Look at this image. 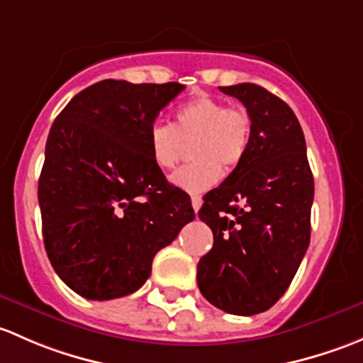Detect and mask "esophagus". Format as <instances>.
Masks as SVG:
<instances>
[{
    "label": "esophagus",
    "instance_id": "1",
    "mask_svg": "<svg viewBox=\"0 0 363 363\" xmlns=\"http://www.w3.org/2000/svg\"><path fill=\"white\" fill-rule=\"evenodd\" d=\"M201 206H203V199H201V196H192V208L196 209V211H199Z\"/></svg>",
    "mask_w": 363,
    "mask_h": 363
}]
</instances>
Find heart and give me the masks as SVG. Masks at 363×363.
<instances>
[{"instance_id":"b5f03b06","label":"heart","mask_w":363,"mask_h":363,"mask_svg":"<svg viewBox=\"0 0 363 363\" xmlns=\"http://www.w3.org/2000/svg\"><path fill=\"white\" fill-rule=\"evenodd\" d=\"M252 117L241 106L199 94L174 111V124L155 122L148 133L152 160L160 169H173L190 145L192 162L174 171L171 182L186 192H204L218 182L222 167L234 169L248 152Z\"/></svg>"}]
</instances>
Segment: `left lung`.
Here are the masks:
<instances>
[{"instance_id": "left-lung-1", "label": "left lung", "mask_w": 363, "mask_h": 363, "mask_svg": "<svg viewBox=\"0 0 363 363\" xmlns=\"http://www.w3.org/2000/svg\"><path fill=\"white\" fill-rule=\"evenodd\" d=\"M218 89L245 104L252 140L245 159L199 209L213 248L197 264V285L222 311L252 316L279 301L302 262L315 182L304 133L285 101L255 84Z\"/></svg>"}]
</instances>
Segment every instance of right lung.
Wrapping results in <instances>:
<instances>
[{
  "label": "right lung",
  "mask_w": 363,
  "mask_h": 363,
  "mask_svg": "<svg viewBox=\"0 0 363 363\" xmlns=\"http://www.w3.org/2000/svg\"><path fill=\"white\" fill-rule=\"evenodd\" d=\"M183 89L103 80L78 92L52 124L38 182L43 242L59 278L82 297L136 292L155 253L196 216L148 147L157 115Z\"/></svg>",
  "instance_id": "add662e5"
}]
</instances>
